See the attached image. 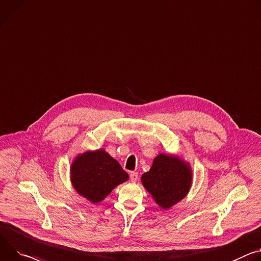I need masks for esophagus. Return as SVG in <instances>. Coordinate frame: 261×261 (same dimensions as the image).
Instances as JSON below:
<instances>
[{
	"instance_id": "1",
	"label": "esophagus",
	"mask_w": 261,
	"mask_h": 261,
	"mask_svg": "<svg viewBox=\"0 0 261 261\" xmlns=\"http://www.w3.org/2000/svg\"><path fill=\"white\" fill-rule=\"evenodd\" d=\"M137 179H138V174H137V173H134V172L130 173V180H131L132 182H136Z\"/></svg>"
}]
</instances>
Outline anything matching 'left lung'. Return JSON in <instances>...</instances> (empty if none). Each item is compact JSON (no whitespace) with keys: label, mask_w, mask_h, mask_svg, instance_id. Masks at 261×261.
I'll use <instances>...</instances> for the list:
<instances>
[{"label":"left lung","mask_w":261,"mask_h":261,"mask_svg":"<svg viewBox=\"0 0 261 261\" xmlns=\"http://www.w3.org/2000/svg\"><path fill=\"white\" fill-rule=\"evenodd\" d=\"M141 183L162 209H170L182 201L191 191L193 170L189 162L175 154L159 153Z\"/></svg>","instance_id":"1"}]
</instances>
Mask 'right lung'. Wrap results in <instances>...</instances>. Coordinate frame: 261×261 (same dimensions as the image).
I'll return each instance as SVG.
<instances>
[{
    "instance_id": "add662e5",
    "label": "right lung",
    "mask_w": 261,
    "mask_h": 261,
    "mask_svg": "<svg viewBox=\"0 0 261 261\" xmlns=\"http://www.w3.org/2000/svg\"><path fill=\"white\" fill-rule=\"evenodd\" d=\"M75 191L92 204L103 201L117 186L129 180L121 164L104 149L78 154L69 168Z\"/></svg>"
}]
</instances>
